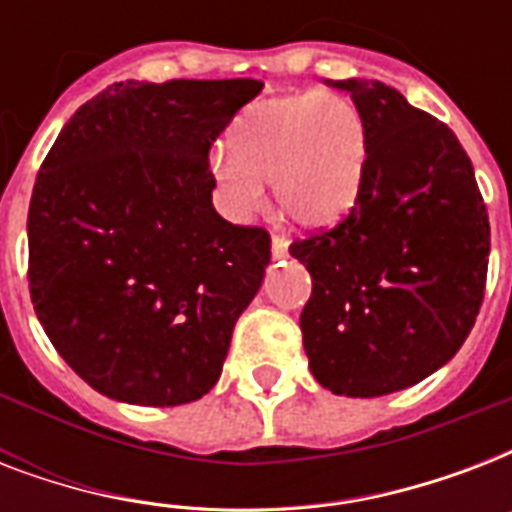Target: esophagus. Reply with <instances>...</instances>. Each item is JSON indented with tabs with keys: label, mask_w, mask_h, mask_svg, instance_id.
<instances>
[{
	"label": "esophagus",
	"mask_w": 512,
	"mask_h": 512,
	"mask_svg": "<svg viewBox=\"0 0 512 512\" xmlns=\"http://www.w3.org/2000/svg\"><path fill=\"white\" fill-rule=\"evenodd\" d=\"M271 252H273V257H276V260L287 257L289 241L284 239V236H279V233H273V236H271Z\"/></svg>",
	"instance_id": "obj_1"
}]
</instances>
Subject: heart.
Wrapping results in <instances>:
<instances>
[{
  "instance_id": "1",
  "label": "heart",
  "mask_w": 512,
  "mask_h": 512,
  "mask_svg": "<svg viewBox=\"0 0 512 512\" xmlns=\"http://www.w3.org/2000/svg\"><path fill=\"white\" fill-rule=\"evenodd\" d=\"M366 162L369 130L361 108L340 92H300L244 108L209 172L233 217L260 209L265 185H273L292 223L321 231L356 207Z\"/></svg>"
}]
</instances>
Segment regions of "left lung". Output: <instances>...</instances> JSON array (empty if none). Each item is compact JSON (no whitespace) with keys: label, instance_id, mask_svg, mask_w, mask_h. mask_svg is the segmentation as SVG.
Wrapping results in <instances>:
<instances>
[{"label":"left lung","instance_id":"obj_1","mask_svg":"<svg viewBox=\"0 0 512 512\" xmlns=\"http://www.w3.org/2000/svg\"><path fill=\"white\" fill-rule=\"evenodd\" d=\"M350 92L369 130L361 196L332 231L295 241L311 300L300 316L313 377L337 396H388L462 348L484 300L489 215L465 148L398 90Z\"/></svg>","mask_w":512,"mask_h":512}]
</instances>
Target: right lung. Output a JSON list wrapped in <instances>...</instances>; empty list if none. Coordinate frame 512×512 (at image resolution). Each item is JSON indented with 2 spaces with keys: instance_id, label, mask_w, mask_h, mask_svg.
<instances>
[{
  "instance_id": "obj_1",
  "label": "right lung",
  "mask_w": 512,
  "mask_h": 512,
  "mask_svg": "<svg viewBox=\"0 0 512 512\" xmlns=\"http://www.w3.org/2000/svg\"><path fill=\"white\" fill-rule=\"evenodd\" d=\"M255 79L116 82L36 175L28 289L63 361L103 396L180 406L215 388L271 236L212 207L209 146Z\"/></svg>"
}]
</instances>
